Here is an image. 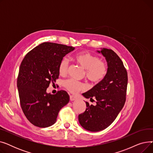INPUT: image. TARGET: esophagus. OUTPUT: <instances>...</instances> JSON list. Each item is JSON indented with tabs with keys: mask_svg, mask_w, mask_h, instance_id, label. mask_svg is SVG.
I'll use <instances>...</instances> for the list:
<instances>
[{
	"mask_svg": "<svg viewBox=\"0 0 153 153\" xmlns=\"http://www.w3.org/2000/svg\"><path fill=\"white\" fill-rule=\"evenodd\" d=\"M76 99H77V97H75V96H74V95H70V100L71 101L76 100Z\"/></svg>",
	"mask_w": 153,
	"mask_h": 153,
	"instance_id": "obj_1",
	"label": "esophagus"
}]
</instances>
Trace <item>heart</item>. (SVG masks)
Here are the masks:
<instances>
[{"instance_id":"1","label":"heart","mask_w":153,"mask_h":153,"mask_svg":"<svg viewBox=\"0 0 153 153\" xmlns=\"http://www.w3.org/2000/svg\"><path fill=\"white\" fill-rule=\"evenodd\" d=\"M74 60L85 70V76L90 81L97 83L105 77L107 72L106 64L99 60L97 56L88 52H81L74 56ZM69 64L66 58H63L58 67L59 73L61 76H65L68 73ZM64 86L71 92L76 94L85 89L82 83L78 82L73 79H69L64 82Z\"/></svg>"}]
</instances>
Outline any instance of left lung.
I'll use <instances>...</instances> for the list:
<instances>
[{"instance_id":"8db88e82","label":"left lung","mask_w":153,"mask_h":153,"mask_svg":"<svg viewBox=\"0 0 153 153\" xmlns=\"http://www.w3.org/2000/svg\"><path fill=\"white\" fill-rule=\"evenodd\" d=\"M97 52L105 58L107 74L91 89L82 94L90 100L95 98L96 105L86 102L85 111L78 117L82 127L92 132L103 130L113 123L124 106L128 84L127 72L119 56L104 48Z\"/></svg>"}]
</instances>
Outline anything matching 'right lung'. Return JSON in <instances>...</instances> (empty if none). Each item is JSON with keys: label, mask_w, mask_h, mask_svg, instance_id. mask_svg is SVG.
<instances>
[{"label": "right lung", "mask_w": 153, "mask_h": 153, "mask_svg": "<svg viewBox=\"0 0 153 153\" xmlns=\"http://www.w3.org/2000/svg\"><path fill=\"white\" fill-rule=\"evenodd\" d=\"M74 47L43 43L23 58L19 69L17 88L22 109L33 125L46 128L55 123L59 110L69 101L65 91L56 94L46 92L50 82L59 77L58 67L62 58Z\"/></svg>", "instance_id": "right-lung-1"}]
</instances>
